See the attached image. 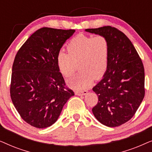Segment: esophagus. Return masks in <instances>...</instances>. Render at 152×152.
Listing matches in <instances>:
<instances>
[{"mask_svg":"<svg viewBox=\"0 0 152 152\" xmlns=\"http://www.w3.org/2000/svg\"><path fill=\"white\" fill-rule=\"evenodd\" d=\"M88 93V91H76L75 95H79V96H81V95H85Z\"/></svg>","mask_w":152,"mask_h":152,"instance_id":"esophagus-1","label":"esophagus"}]
</instances>
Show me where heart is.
Instances as JSON below:
<instances>
[{"label":"heart","instance_id":"heart-1","mask_svg":"<svg viewBox=\"0 0 152 152\" xmlns=\"http://www.w3.org/2000/svg\"><path fill=\"white\" fill-rule=\"evenodd\" d=\"M66 49L68 53H58L57 62L60 72L66 77L72 75L78 64L80 72L67 82L71 88L84 90L91 84L93 77L100 78L107 71L110 48L106 37L79 34L68 43Z\"/></svg>","mask_w":152,"mask_h":152}]
</instances>
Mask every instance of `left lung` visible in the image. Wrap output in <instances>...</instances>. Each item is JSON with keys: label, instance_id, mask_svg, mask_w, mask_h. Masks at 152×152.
Listing matches in <instances>:
<instances>
[{"label": "left lung", "instance_id": "left-lung-1", "mask_svg": "<svg viewBox=\"0 0 152 152\" xmlns=\"http://www.w3.org/2000/svg\"><path fill=\"white\" fill-rule=\"evenodd\" d=\"M85 31L106 37L110 48L107 71L93 88L98 96L93 113L104 125L118 126L134 115L144 98L142 60L128 37L118 29L104 26Z\"/></svg>", "mask_w": 152, "mask_h": 152}]
</instances>
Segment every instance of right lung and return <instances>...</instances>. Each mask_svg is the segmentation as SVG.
I'll return each mask as SVG.
<instances>
[{
	"mask_svg": "<svg viewBox=\"0 0 152 152\" xmlns=\"http://www.w3.org/2000/svg\"><path fill=\"white\" fill-rule=\"evenodd\" d=\"M75 30L42 28L18 51L13 66L10 95L22 119L36 128L51 126L74 92L65 87L57 57Z\"/></svg>",
	"mask_w": 152,
	"mask_h": 152,
	"instance_id": "1",
	"label": "right lung"
}]
</instances>
